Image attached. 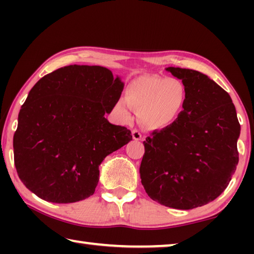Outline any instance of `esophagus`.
<instances>
[{
	"mask_svg": "<svg viewBox=\"0 0 254 254\" xmlns=\"http://www.w3.org/2000/svg\"><path fill=\"white\" fill-rule=\"evenodd\" d=\"M132 137L134 140L139 141V140L142 139V134H141L140 131L137 130V128H133V130H132Z\"/></svg>",
	"mask_w": 254,
	"mask_h": 254,
	"instance_id": "34e87169",
	"label": "esophagus"
}]
</instances>
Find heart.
Here are the masks:
<instances>
[{
    "label": "heart",
    "instance_id": "heart-1",
    "mask_svg": "<svg viewBox=\"0 0 254 254\" xmlns=\"http://www.w3.org/2000/svg\"><path fill=\"white\" fill-rule=\"evenodd\" d=\"M117 107L130 117L132 107L139 112L140 122L149 128H162L177 120L186 106L187 88L175 77L143 75L132 80Z\"/></svg>",
    "mask_w": 254,
    "mask_h": 254
}]
</instances>
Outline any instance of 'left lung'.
I'll return each mask as SVG.
<instances>
[{
  "label": "left lung",
  "instance_id": "1",
  "mask_svg": "<svg viewBox=\"0 0 254 254\" xmlns=\"http://www.w3.org/2000/svg\"><path fill=\"white\" fill-rule=\"evenodd\" d=\"M187 88L180 117L147 136L140 166L150 198L191 209L225 190L239 162L240 123L229 93L199 71L168 67Z\"/></svg>",
  "mask_w": 254,
  "mask_h": 254
}]
</instances>
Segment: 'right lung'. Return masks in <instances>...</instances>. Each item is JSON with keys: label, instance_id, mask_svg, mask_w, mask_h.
<instances>
[{"label": "right lung", "instance_id": "obj_1", "mask_svg": "<svg viewBox=\"0 0 254 254\" xmlns=\"http://www.w3.org/2000/svg\"><path fill=\"white\" fill-rule=\"evenodd\" d=\"M123 83L101 66L70 65L42 77L29 92L13 136L14 165L23 185L51 203L94 194L98 166L132 140L104 118Z\"/></svg>", "mask_w": 254, "mask_h": 254}]
</instances>
